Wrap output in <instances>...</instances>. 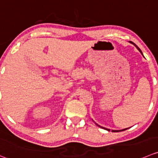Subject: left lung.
<instances>
[{
  "mask_svg": "<svg viewBox=\"0 0 158 158\" xmlns=\"http://www.w3.org/2000/svg\"><path fill=\"white\" fill-rule=\"evenodd\" d=\"M131 42V44H133V45H134V46H135V47H136V48H137V49H138V50H139V52H140V53H141V54H142V55H143V53H142L141 50H140V48H138V47H137V45H135V44H134V42Z\"/></svg>",
  "mask_w": 158,
  "mask_h": 158,
  "instance_id": "1",
  "label": "left lung"
}]
</instances>
